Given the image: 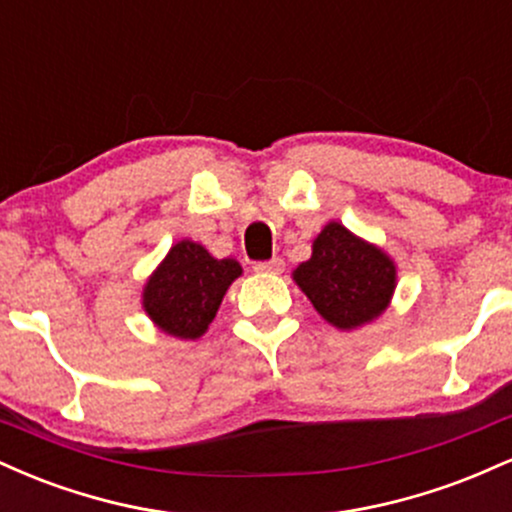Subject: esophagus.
<instances>
[{
  "instance_id": "obj_1",
  "label": "esophagus",
  "mask_w": 512,
  "mask_h": 512,
  "mask_svg": "<svg viewBox=\"0 0 512 512\" xmlns=\"http://www.w3.org/2000/svg\"><path fill=\"white\" fill-rule=\"evenodd\" d=\"M255 272H262V274L284 272V260H281V257H272V260H267V262H257Z\"/></svg>"
}]
</instances>
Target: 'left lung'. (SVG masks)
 <instances>
[{
  "label": "left lung",
  "mask_w": 512,
  "mask_h": 512,
  "mask_svg": "<svg viewBox=\"0 0 512 512\" xmlns=\"http://www.w3.org/2000/svg\"><path fill=\"white\" fill-rule=\"evenodd\" d=\"M293 281L337 330H356L383 315L397 286V267L378 245L330 221L313 240V255Z\"/></svg>",
  "instance_id": "8db88e82"
}]
</instances>
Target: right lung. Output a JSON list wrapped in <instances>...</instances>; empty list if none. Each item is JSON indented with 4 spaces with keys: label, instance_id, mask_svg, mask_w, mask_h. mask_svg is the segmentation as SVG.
<instances>
[{
    "label": "right lung",
    "instance_id": "obj_1",
    "mask_svg": "<svg viewBox=\"0 0 512 512\" xmlns=\"http://www.w3.org/2000/svg\"><path fill=\"white\" fill-rule=\"evenodd\" d=\"M240 274L243 269L231 257L216 260L199 243L180 240L146 281L142 305L161 332L178 339H199Z\"/></svg>",
    "mask_w": 512,
    "mask_h": 512
}]
</instances>
